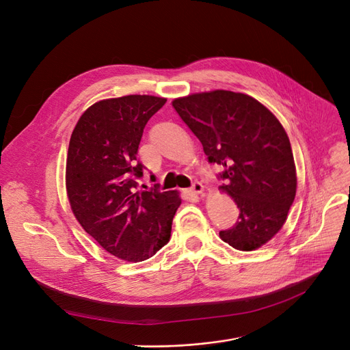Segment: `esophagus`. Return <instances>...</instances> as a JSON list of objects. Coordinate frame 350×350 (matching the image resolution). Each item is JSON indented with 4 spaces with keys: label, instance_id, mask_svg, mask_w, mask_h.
I'll return each mask as SVG.
<instances>
[{
    "label": "esophagus",
    "instance_id": "34e87169",
    "mask_svg": "<svg viewBox=\"0 0 350 350\" xmlns=\"http://www.w3.org/2000/svg\"><path fill=\"white\" fill-rule=\"evenodd\" d=\"M190 191L191 193H194V194H203V191H204V186L201 185L200 181H193V185H191V189H190Z\"/></svg>",
    "mask_w": 350,
    "mask_h": 350
}]
</instances>
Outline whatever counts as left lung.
I'll list each match as a JSON object with an SVG mask.
<instances>
[{"label":"left lung","instance_id":"left-lung-1","mask_svg":"<svg viewBox=\"0 0 350 350\" xmlns=\"http://www.w3.org/2000/svg\"><path fill=\"white\" fill-rule=\"evenodd\" d=\"M173 107L203 144L210 163L219 164L240 215L219 231L232 248L254 251L286 221L297 193V170L285 129L256 99L213 90L173 100Z\"/></svg>","mask_w":350,"mask_h":350}]
</instances>
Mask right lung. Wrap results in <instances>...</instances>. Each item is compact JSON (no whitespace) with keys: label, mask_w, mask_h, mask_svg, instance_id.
Here are the masks:
<instances>
[{"label":"right lung","mask_w":350,"mask_h":350,"mask_svg":"<svg viewBox=\"0 0 350 350\" xmlns=\"http://www.w3.org/2000/svg\"><path fill=\"white\" fill-rule=\"evenodd\" d=\"M164 98L129 95L96 102L73 129L66 159V193L83 230L109 254L140 262L169 243L177 191H136L143 129Z\"/></svg>","instance_id":"obj_1"}]
</instances>
